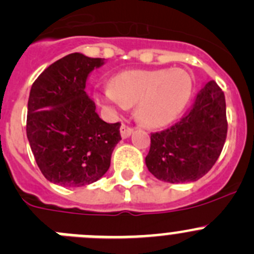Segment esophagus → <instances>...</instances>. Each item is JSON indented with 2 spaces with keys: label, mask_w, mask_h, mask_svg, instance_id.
<instances>
[{
  "label": "esophagus",
  "mask_w": 254,
  "mask_h": 254,
  "mask_svg": "<svg viewBox=\"0 0 254 254\" xmlns=\"http://www.w3.org/2000/svg\"><path fill=\"white\" fill-rule=\"evenodd\" d=\"M120 132H122V136L123 138H129L130 134L132 132V127H129V125L127 124H123L122 127H120Z\"/></svg>",
  "instance_id": "1"
}]
</instances>
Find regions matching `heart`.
Masks as SVG:
<instances>
[{
  "instance_id": "obj_1",
  "label": "heart",
  "mask_w": 254,
  "mask_h": 254,
  "mask_svg": "<svg viewBox=\"0 0 254 254\" xmlns=\"http://www.w3.org/2000/svg\"><path fill=\"white\" fill-rule=\"evenodd\" d=\"M191 77L183 68L127 70L118 73L98 99L119 108L136 104V116L148 127H164L183 113L191 96Z\"/></svg>"
}]
</instances>
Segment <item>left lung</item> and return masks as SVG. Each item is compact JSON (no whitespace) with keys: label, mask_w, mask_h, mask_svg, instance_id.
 <instances>
[{"label":"left lung","mask_w":254,"mask_h":254,"mask_svg":"<svg viewBox=\"0 0 254 254\" xmlns=\"http://www.w3.org/2000/svg\"><path fill=\"white\" fill-rule=\"evenodd\" d=\"M227 130L224 92L210 80L177 124L151 132L146 167L156 179L167 183L198 181L219 158Z\"/></svg>","instance_id":"1"}]
</instances>
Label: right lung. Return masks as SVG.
<instances>
[{"label":"right lung","mask_w":254,"mask_h":254,"mask_svg":"<svg viewBox=\"0 0 254 254\" xmlns=\"http://www.w3.org/2000/svg\"><path fill=\"white\" fill-rule=\"evenodd\" d=\"M103 64L104 59L70 54L45 68L31 87L26 132L40 170L52 183L96 182L122 140L120 123L101 120L85 91L89 73Z\"/></svg>","instance_id":"add662e5"}]
</instances>
